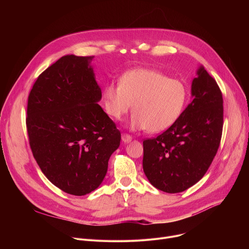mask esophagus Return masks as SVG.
I'll return each instance as SVG.
<instances>
[{
    "label": "esophagus",
    "mask_w": 249,
    "mask_h": 249,
    "mask_svg": "<svg viewBox=\"0 0 249 249\" xmlns=\"http://www.w3.org/2000/svg\"><path fill=\"white\" fill-rule=\"evenodd\" d=\"M131 140H132V137L130 136L129 134H125V133L122 134V141H123L124 143H129Z\"/></svg>",
    "instance_id": "esophagus-1"
}]
</instances>
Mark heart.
Wrapping results in <instances>:
<instances>
[{"mask_svg":"<svg viewBox=\"0 0 249 249\" xmlns=\"http://www.w3.org/2000/svg\"><path fill=\"white\" fill-rule=\"evenodd\" d=\"M103 100L105 110L115 120H120L134 103L131 127L156 133L179 119L187 104L188 89L181 81L159 71L135 69L126 71L119 84H107Z\"/></svg>","mask_w":249,"mask_h":249,"instance_id":"1","label":"heart"}]
</instances>
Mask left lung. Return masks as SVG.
Returning a JSON list of instances; mask_svg holds the SVG:
<instances>
[{"label":"left lung","mask_w":249,"mask_h":249,"mask_svg":"<svg viewBox=\"0 0 249 249\" xmlns=\"http://www.w3.org/2000/svg\"><path fill=\"white\" fill-rule=\"evenodd\" d=\"M193 101L179 119L160 135L143 141V171L162 192H184L211 165L223 129V98L203 65L192 83Z\"/></svg>","instance_id":"left-lung-1"}]
</instances>
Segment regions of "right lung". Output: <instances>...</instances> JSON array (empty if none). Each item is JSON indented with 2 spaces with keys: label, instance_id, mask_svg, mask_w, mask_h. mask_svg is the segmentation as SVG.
Here are the masks:
<instances>
[{
  "label": "right lung",
  "instance_id": "obj_1",
  "mask_svg": "<svg viewBox=\"0 0 249 249\" xmlns=\"http://www.w3.org/2000/svg\"><path fill=\"white\" fill-rule=\"evenodd\" d=\"M65 55L37 77L30 91L26 126L35 160L61 191H95L119 147L121 133L98 104L102 90L90 61Z\"/></svg>",
  "mask_w": 249,
  "mask_h": 249
}]
</instances>
